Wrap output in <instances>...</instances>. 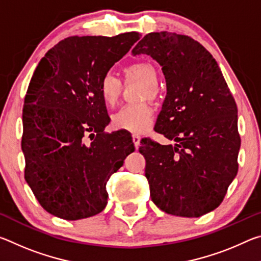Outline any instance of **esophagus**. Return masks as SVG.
Instances as JSON below:
<instances>
[{"label":"esophagus","mask_w":261,"mask_h":261,"mask_svg":"<svg viewBox=\"0 0 261 261\" xmlns=\"http://www.w3.org/2000/svg\"><path fill=\"white\" fill-rule=\"evenodd\" d=\"M140 136H138V135H134L132 136V140H134V144H135V146L138 148V146H139V144H140Z\"/></svg>","instance_id":"1"}]
</instances>
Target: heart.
<instances>
[{
	"label": "heart",
	"mask_w": 261,
	"mask_h": 261,
	"mask_svg": "<svg viewBox=\"0 0 261 261\" xmlns=\"http://www.w3.org/2000/svg\"><path fill=\"white\" fill-rule=\"evenodd\" d=\"M125 83L138 82L141 87L138 91V100H155L159 95L158 71L148 62H137L123 69ZM99 95L106 106H114L117 102L122 92V83L112 73H106L99 83ZM153 121V110L147 103L141 102L129 105L113 115L112 124L116 130L132 134L146 131Z\"/></svg>",
	"instance_id": "b5f03b06"
}]
</instances>
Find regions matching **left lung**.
I'll return each mask as SVG.
<instances>
[{
    "mask_svg": "<svg viewBox=\"0 0 261 261\" xmlns=\"http://www.w3.org/2000/svg\"><path fill=\"white\" fill-rule=\"evenodd\" d=\"M132 54L162 67L167 95L154 130L175 145L141 139L152 201L167 214L215 210L238 171L237 106L211 53L188 35L148 33Z\"/></svg>",
    "mask_w": 261,
    "mask_h": 261,
    "instance_id": "left-lung-1",
    "label": "left lung"
}]
</instances>
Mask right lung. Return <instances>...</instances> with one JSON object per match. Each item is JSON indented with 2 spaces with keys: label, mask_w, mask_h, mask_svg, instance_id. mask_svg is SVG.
<instances>
[{
  "label": "right lung",
  "mask_w": 261,
  "mask_h": 261,
  "mask_svg": "<svg viewBox=\"0 0 261 261\" xmlns=\"http://www.w3.org/2000/svg\"><path fill=\"white\" fill-rule=\"evenodd\" d=\"M139 39L138 32L69 37L46 53L31 78L23 108L25 180L57 218L102 212L109 177L135 151L129 132L103 131L110 118L98 87Z\"/></svg>",
  "instance_id": "obj_1"
}]
</instances>
